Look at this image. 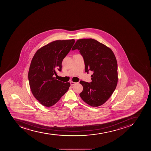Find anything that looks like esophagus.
I'll list each match as a JSON object with an SVG mask.
<instances>
[{
	"mask_svg": "<svg viewBox=\"0 0 151 151\" xmlns=\"http://www.w3.org/2000/svg\"><path fill=\"white\" fill-rule=\"evenodd\" d=\"M70 85L71 86H74V85H75V84H76V83H75V82H73V81H70Z\"/></svg>",
	"mask_w": 151,
	"mask_h": 151,
	"instance_id": "obj_1",
	"label": "esophagus"
}]
</instances>
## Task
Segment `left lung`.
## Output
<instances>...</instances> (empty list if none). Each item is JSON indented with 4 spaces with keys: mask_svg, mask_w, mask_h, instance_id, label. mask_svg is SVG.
Segmentation results:
<instances>
[{
    "mask_svg": "<svg viewBox=\"0 0 151 151\" xmlns=\"http://www.w3.org/2000/svg\"><path fill=\"white\" fill-rule=\"evenodd\" d=\"M76 49L83 58L85 72H93L91 83L80 81L83 86L80 96L90 106L99 107L110 98L117 84L116 58L110 48L94 39L78 40L72 48Z\"/></svg>",
    "mask_w": 151,
    "mask_h": 151,
    "instance_id": "obj_1",
    "label": "left lung"
}]
</instances>
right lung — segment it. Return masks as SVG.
<instances>
[{
    "mask_svg": "<svg viewBox=\"0 0 151 151\" xmlns=\"http://www.w3.org/2000/svg\"><path fill=\"white\" fill-rule=\"evenodd\" d=\"M75 40H58L50 43L37 51L28 71V81L33 95L45 107L55 105L67 92L70 83L56 78L61 71L63 59L70 52Z\"/></svg>",
    "mask_w": 151,
    "mask_h": 151,
    "instance_id": "1",
    "label": "right lung"
}]
</instances>
